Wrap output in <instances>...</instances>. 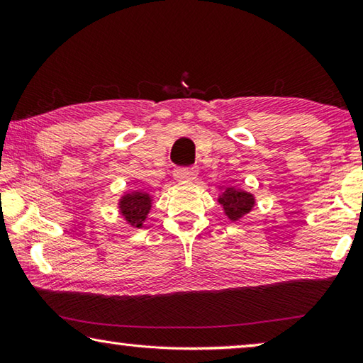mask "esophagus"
Here are the masks:
<instances>
[{
    "label": "esophagus",
    "instance_id": "1",
    "mask_svg": "<svg viewBox=\"0 0 363 363\" xmlns=\"http://www.w3.org/2000/svg\"><path fill=\"white\" fill-rule=\"evenodd\" d=\"M173 174H174V179L179 181V182L192 181L194 177L196 176L195 169H192V168H176Z\"/></svg>",
    "mask_w": 363,
    "mask_h": 363
}]
</instances>
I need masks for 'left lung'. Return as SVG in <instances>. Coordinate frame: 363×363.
<instances>
[{
  "instance_id": "8db88e82",
  "label": "left lung",
  "mask_w": 363,
  "mask_h": 363,
  "mask_svg": "<svg viewBox=\"0 0 363 363\" xmlns=\"http://www.w3.org/2000/svg\"><path fill=\"white\" fill-rule=\"evenodd\" d=\"M219 203L223 205L227 218L230 220H237L245 216L255 205L253 195H250L243 190L238 189H227L225 192L219 196Z\"/></svg>"
}]
</instances>
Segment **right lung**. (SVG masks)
<instances>
[{
  "mask_svg": "<svg viewBox=\"0 0 363 363\" xmlns=\"http://www.w3.org/2000/svg\"><path fill=\"white\" fill-rule=\"evenodd\" d=\"M150 196L145 192L128 194L120 201V210L125 219L134 227H140L150 210Z\"/></svg>",
  "mask_w": 363,
  "mask_h": 363,
  "instance_id": "right-lung-1",
  "label": "right lung"
}]
</instances>
